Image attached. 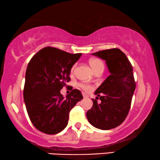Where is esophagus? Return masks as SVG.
<instances>
[{"label":"esophagus","mask_w":160,"mask_h":160,"mask_svg":"<svg viewBox=\"0 0 160 160\" xmlns=\"http://www.w3.org/2000/svg\"><path fill=\"white\" fill-rule=\"evenodd\" d=\"M82 95H83V97H84V98H88V95L87 94H85V93H82Z\"/></svg>","instance_id":"34e87169"}]
</instances>
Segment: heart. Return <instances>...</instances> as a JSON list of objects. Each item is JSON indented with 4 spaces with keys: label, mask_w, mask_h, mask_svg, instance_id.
I'll list each match as a JSON object with an SVG mask.
<instances>
[{
    "label": "heart",
    "mask_w": 160,
    "mask_h": 160,
    "mask_svg": "<svg viewBox=\"0 0 160 160\" xmlns=\"http://www.w3.org/2000/svg\"><path fill=\"white\" fill-rule=\"evenodd\" d=\"M90 65L92 66V69L94 70L98 69V68L100 67V66H103V64L102 61H101V60H100V59H92L90 61ZM75 67H76L75 65L72 66V68H71V72L74 71ZM79 87L82 89H83V90H84V91H86V92H90V91L92 90V87L91 86L90 84H87V83H80Z\"/></svg>",
    "instance_id": "1"
}]
</instances>
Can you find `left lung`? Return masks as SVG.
Masks as SVG:
<instances>
[{"instance_id": "8db88e82", "label": "left lung", "mask_w": 160, "mask_h": 160, "mask_svg": "<svg viewBox=\"0 0 160 160\" xmlns=\"http://www.w3.org/2000/svg\"><path fill=\"white\" fill-rule=\"evenodd\" d=\"M105 60L110 72L95 92L101 101L98 103L92 99L93 105L87 112L91 125L102 130L120 126L129 112L136 84L133 68L125 53L118 48L103 50L92 53Z\"/></svg>"}]
</instances>
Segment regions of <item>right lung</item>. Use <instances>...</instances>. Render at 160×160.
Masks as SVG:
<instances>
[{"mask_svg": "<svg viewBox=\"0 0 160 160\" xmlns=\"http://www.w3.org/2000/svg\"><path fill=\"white\" fill-rule=\"evenodd\" d=\"M82 53L65 52L45 47L32 58L27 66L23 98L34 127L48 134H56L67 126L69 112L82 100L80 90H72L64 98L60 93L70 81L72 65Z\"/></svg>", "mask_w": 160, "mask_h": 160, "instance_id": "right-lung-1", "label": "right lung"}]
</instances>
